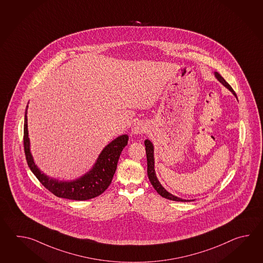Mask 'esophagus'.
Here are the masks:
<instances>
[{
    "label": "esophagus",
    "mask_w": 263,
    "mask_h": 263,
    "mask_svg": "<svg viewBox=\"0 0 263 263\" xmlns=\"http://www.w3.org/2000/svg\"><path fill=\"white\" fill-rule=\"evenodd\" d=\"M145 129H146V128H145V124L141 122V121L135 122L133 125V127H132V132H133V134L134 135H140V134H145Z\"/></svg>",
    "instance_id": "34e87169"
}]
</instances>
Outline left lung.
I'll use <instances>...</instances> for the list:
<instances>
[{"mask_svg":"<svg viewBox=\"0 0 263 263\" xmlns=\"http://www.w3.org/2000/svg\"><path fill=\"white\" fill-rule=\"evenodd\" d=\"M215 74V77L217 78L219 82L221 84H223L227 88H229L233 95L237 98V95L235 94L234 90L232 89V87L229 85L226 80L219 74L218 72L214 73ZM145 153H146V161H147V176H148V179L151 180V184L154 187V189L157 191V193L162 196V197L169 199V200H173V201H181V202H188L192 201V200H186V199H181L178 196H175L168 193L167 191L165 190L162 184L159 182V180L157 179L156 174H155V170H154V148H153V145L151 143V141L148 139H146L145 141ZM194 201V200H193Z\"/></svg>","mask_w":263,"mask_h":263,"instance_id":"8db88e82","label":"left lung"}]
</instances>
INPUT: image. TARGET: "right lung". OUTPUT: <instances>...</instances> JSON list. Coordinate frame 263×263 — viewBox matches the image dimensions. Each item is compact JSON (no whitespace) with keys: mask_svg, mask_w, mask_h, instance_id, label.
Masks as SVG:
<instances>
[{"mask_svg":"<svg viewBox=\"0 0 263 263\" xmlns=\"http://www.w3.org/2000/svg\"><path fill=\"white\" fill-rule=\"evenodd\" d=\"M27 110L24 117L23 129V145L26 161L31 171L44 186L54 196L71 200H87L101 195L112 182V177L116 173L118 162L121 151L128 145L129 136L124 134L112 141L101 151L100 156L93 168L83 177L70 180L59 181L49 178L42 173L35 165L34 159L30 152V140L27 128Z\"/></svg>","mask_w":263,"mask_h":263,"instance_id":"obj_1","label":"right lung"}]
</instances>
